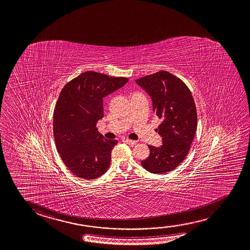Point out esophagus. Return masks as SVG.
<instances>
[{
	"instance_id": "34e87169",
	"label": "esophagus",
	"mask_w": 250,
	"mask_h": 250,
	"mask_svg": "<svg viewBox=\"0 0 250 250\" xmlns=\"http://www.w3.org/2000/svg\"><path fill=\"white\" fill-rule=\"evenodd\" d=\"M124 141L126 142V143L128 144V145H130V146H134V145L137 144V141H135V140H131V139H124Z\"/></svg>"
}]
</instances>
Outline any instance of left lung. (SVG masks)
<instances>
[{"instance_id":"obj_1","label":"left lung","mask_w":250,"mask_h":250,"mask_svg":"<svg viewBox=\"0 0 250 250\" xmlns=\"http://www.w3.org/2000/svg\"><path fill=\"white\" fill-rule=\"evenodd\" d=\"M136 83L151 97L152 111L161 120L156 131L162 138V145L148 146L150 155L141 165L151 173L170 172L185 160L196 132V107L192 93L182 80L165 70Z\"/></svg>"}]
</instances>
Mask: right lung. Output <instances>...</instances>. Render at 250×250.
<instances>
[{
    "label": "right lung",
    "mask_w": 250,
    "mask_h": 250,
    "mask_svg": "<svg viewBox=\"0 0 250 250\" xmlns=\"http://www.w3.org/2000/svg\"><path fill=\"white\" fill-rule=\"evenodd\" d=\"M127 82L86 71L62 90L54 111V138L63 163L78 178L94 180L109 167L118 141L104 139L96 125L104 117L103 99Z\"/></svg>",
    "instance_id": "obj_1"
}]
</instances>
